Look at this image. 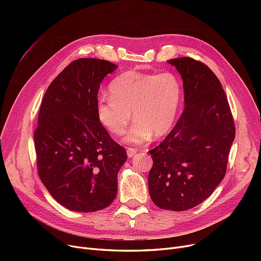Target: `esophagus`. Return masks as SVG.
I'll return each instance as SVG.
<instances>
[{"mask_svg": "<svg viewBox=\"0 0 261 261\" xmlns=\"http://www.w3.org/2000/svg\"><path fill=\"white\" fill-rule=\"evenodd\" d=\"M136 151H138V150H136L135 148H128L127 149V154H128L129 158H131L136 153Z\"/></svg>", "mask_w": 261, "mask_h": 261, "instance_id": "obj_1", "label": "esophagus"}]
</instances>
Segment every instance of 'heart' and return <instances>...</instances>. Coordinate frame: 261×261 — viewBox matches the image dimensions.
<instances>
[{"instance_id": "heart-1", "label": "heart", "mask_w": 261, "mask_h": 261, "mask_svg": "<svg viewBox=\"0 0 261 261\" xmlns=\"http://www.w3.org/2000/svg\"><path fill=\"white\" fill-rule=\"evenodd\" d=\"M110 95L98 96L96 110L103 127L120 135L132 118L135 120L125 142L140 145L167 134L175 121L181 103V82L171 73L129 71L115 77Z\"/></svg>"}]
</instances>
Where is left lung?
<instances>
[{"label": "left lung", "mask_w": 261, "mask_h": 261, "mask_svg": "<svg viewBox=\"0 0 261 261\" xmlns=\"http://www.w3.org/2000/svg\"><path fill=\"white\" fill-rule=\"evenodd\" d=\"M168 62L183 78L185 109L149 151L148 186L156 206L183 212L206 200L223 180L236 128L221 82L206 64L190 57Z\"/></svg>", "instance_id": "left-lung-1"}]
</instances>
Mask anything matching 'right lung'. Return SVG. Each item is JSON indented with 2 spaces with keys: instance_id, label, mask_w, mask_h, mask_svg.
<instances>
[{
  "instance_id": "obj_1",
  "label": "right lung",
  "mask_w": 261,
  "mask_h": 261,
  "mask_svg": "<svg viewBox=\"0 0 261 261\" xmlns=\"http://www.w3.org/2000/svg\"><path fill=\"white\" fill-rule=\"evenodd\" d=\"M116 64L79 58L48 86L34 132L37 170L50 196L65 208L93 213L117 194L126 149L112 140L97 116L102 79Z\"/></svg>"
}]
</instances>
